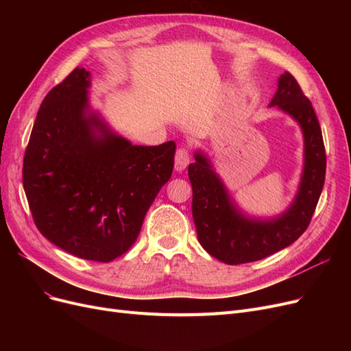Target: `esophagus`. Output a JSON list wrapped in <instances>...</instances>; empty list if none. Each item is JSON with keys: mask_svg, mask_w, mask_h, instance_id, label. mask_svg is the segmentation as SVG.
<instances>
[{"mask_svg": "<svg viewBox=\"0 0 351 351\" xmlns=\"http://www.w3.org/2000/svg\"><path fill=\"white\" fill-rule=\"evenodd\" d=\"M190 162V155L187 152V149H184V147H180V149H177L176 152V171H183V169H186V167L189 165Z\"/></svg>", "mask_w": 351, "mask_h": 351, "instance_id": "obj_1", "label": "esophagus"}]
</instances>
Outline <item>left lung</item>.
I'll use <instances>...</instances> for the list:
<instances>
[{"instance_id": "obj_1", "label": "left lung", "mask_w": 351, "mask_h": 351, "mask_svg": "<svg viewBox=\"0 0 351 351\" xmlns=\"http://www.w3.org/2000/svg\"><path fill=\"white\" fill-rule=\"evenodd\" d=\"M268 107L290 115L303 134L299 187L280 214L258 217L243 210L202 149L195 151V162L189 165L197 240L210 256L228 265L261 261L289 247L309 226L324 189L326 156L321 125L311 101L290 73L278 77V89Z\"/></svg>"}]
</instances>
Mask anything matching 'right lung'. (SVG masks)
I'll return each mask as SVG.
<instances>
[{
	"instance_id": "right-lung-1",
	"label": "right lung",
	"mask_w": 351,
	"mask_h": 351,
	"mask_svg": "<svg viewBox=\"0 0 351 351\" xmlns=\"http://www.w3.org/2000/svg\"><path fill=\"white\" fill-rule=\"evenodd\" d=\"M90 86L77 67L40 104L23 187L42 236L77 258L111 262L133 246L171 178L176 142L133 145L92 108Z\"/></svg>"
}]
</instances>
